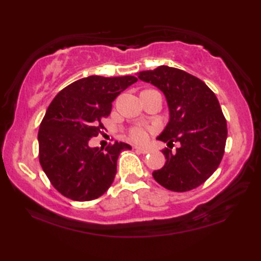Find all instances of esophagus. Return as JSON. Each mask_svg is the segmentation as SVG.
<instances>
[{
    "label": "esophagus",
    "mask_w": 261,
    "mask_h": 261,
    "mask_svg": "<svg viewBox=\"0 0 261 261\" xmlns=\"http://www.w3.org/2000/svg\"><path fill=\"white\" fill-rule=\"evenodd\" d=\"M136 151H138L139 153H143V154H147L149 152L148 148H145V147H140V146H136L135 147Z\"/></svg>",
    "instance_id": "1"
}]
</instances>
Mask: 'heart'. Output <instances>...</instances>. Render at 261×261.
Masks as SVG:
<instances>
[{
    "label": "heart",
    "mask_w": 261,
    "mask_h": 261,
    "mask_svg": "<svg viewBox=\"0 0 261 261\" xmlns=\"http://www.w3.org/2000/svg\"><path fill=\"white\" fill-rule=\"evenodd\" d=\"M155 131V127H145L141 125L132 126L129 130V137L135 143H145L148 138V132Z\"/></svg>",
    "instance_id": "1"
}]
</instances>
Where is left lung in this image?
<instances>
[{"label":"left lung","mask_w":261,"mask_h":261,"mask_svg":"<svg viewBox=\"0 0 261 261\" xmlns=\"http://www.w3.org/2000/svg\"><path fill=\"white\" fill-rule=\"evenodd\" d=\"M138 78L162 91L169 107V122L156 139L169 147L180 144L175 151L163 149L167 161L153 171L154 179L175 192L198 188L218 169L226 147L227 121L218 98L199 78L167 65Z\"/></svg>","instance_id":"8db88e82"}]
</instances>
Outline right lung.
<instances>
[{
  "label": "right lung",
  "mask_w": 261,
  "mask_h": 261,
  "mask_svg": "<svg viewBox=\"0 0 261 261\" xmlns=\"http://www.w3.org/2000/svg\"><path fill=\"white\" fill-rule=\"evenodd\" d=\"M138 79L134 76H90L64 87L43 116L38 132L39 161L53 187L76 201L96 199L107 191L116 175L125 143L90 147L88 141L105 129L102 120L112 102Z\"/></svg>",
  "instance_id": "obj_1"
}]
</instances>
